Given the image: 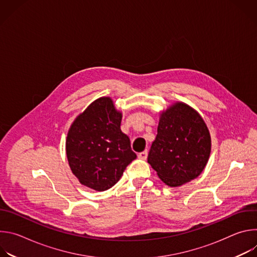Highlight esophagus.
I'll use <instances>...</instances> for the list:
<instances>
[{
    "instance_id": "34e87169",
    "label": "esophagus",
    "mask_w": 257,
    "mask_h": 257,
    "mask_svg": "<svg viewBox=\"0 0 257 257\" xmlns=\"http://www.w3.org/2000/svg\"><path fill=\"white\" fill-rule=\"evenodd\" d=\"M138 158L141 159V160H146V158H148V151H144L142 153H139L138 154Z\"/></svg>"
}]
</instances>
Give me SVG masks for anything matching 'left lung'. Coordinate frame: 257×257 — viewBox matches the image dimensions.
<instances>
[{
  "label": "left lung",
  "instance_id": "left-lung-1",
  "mask_svg": "<svg viewBox=\"0 0 257 257\" xmlns=\"http://www.w3.org/2000/svg\"><path fill=\"white\" fill-rule=\"evenodd\" d=\"M210 151V134L202 117L178 101L161 113L148 163L166 185L179 187L201 174Z\"/></svg>",
  "mask_w": 257,
  "mask_h": 257
}]
</instances>
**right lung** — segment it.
Segmentation results:
<instances>
[{"mask_svg": "<svg viewBox=\"0 0 257 257\" xmlns=\"http://www.w3.org/2000/svg\"><path fill=\"white\" fill-rule=\"evenodd\" d=\"M122 113L111 97L91 102L72 123L66 139V155L72 173L82 185L104 191L120 180L136 159L130 139L121 129Z\"/></svg>", "mask_w": 257, "mask_h": 257, "instance_id": "1", "label": "right lung"}]
</instances>
